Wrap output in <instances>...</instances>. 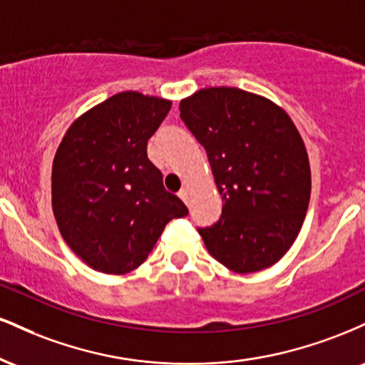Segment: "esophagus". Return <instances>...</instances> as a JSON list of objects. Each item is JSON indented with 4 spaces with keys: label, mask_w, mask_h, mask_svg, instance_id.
Wrapping results in <instances>:
<instances>
[{
    "label": "esophagus",
    "mask_w": 365,
    "mask_h": 365,
    "mask_svg": "<svg viewBox=\"0 0 365 365\" xmlns=\"http://www.w3.org/2000/svg\"><path fill=\"white\" fill-rule=\"evenodd\" d=\"M188 194H190V190H188V187H183L182 190L178 192V195H180V199L183 200V202H187L188 200Z\"/></svg>",
    "instance_id": "esophagus-1"
}]
</instances>
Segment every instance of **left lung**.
Listing matches in <instances>:
<instances>
[{
  "mask_svg": "<svg viewBox=\"0 0 365 365\" xmlns=\"http://www.w3.org/2000/svg\"><path fill=\"white\" fill-rule=\"evenodd\" d=\"M180 118L206 149L223 211L199 233L235 273H255L288 252L311 199V165L288 113L237 87H207L180 101Z\"/></svg>",
  "mask_w": 365,
  "mask_h": 365,
  "instance_id": "obj_1",
  "label": "left lung"
}]
</instances>
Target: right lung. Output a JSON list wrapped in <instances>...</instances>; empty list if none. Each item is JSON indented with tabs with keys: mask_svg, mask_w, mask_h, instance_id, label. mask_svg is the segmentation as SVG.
I'll list each match as a JSON object with an SVG mask.
<instances>
[{
	"mask_svg": "<svg viewBox=\"0 0 365 365\" xmlns=\"http://www.w3.org/2000/svg\"><path fill=\"white\" fill-rule=\"evenodd\" d=\"M171 101L125 91L70 125L53 159V212L63 240L92 269L125 274L188 209L163 185L148 140Z\"/></svg>",
	"mask_w": 365,
	"mask_h": 365,
	"instance_id": "right-lung-1",
	"label": "right lung"
}]
</instances>
